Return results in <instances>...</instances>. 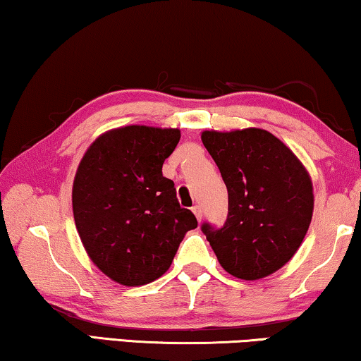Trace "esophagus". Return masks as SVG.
<instances>
[{
	"mask_svg": "<svg viewBox=\"0 0 361 361\" xmlns=\"http://www.w3.org/2000/svg\"><path fill=\"white\" fill-rule=\"evenodd\" d=\"M192 212H195L196 219L201 222V217H202V211H201V206H195V207H192Z\"/></svg>",
	"mask_w": 361,
	"mask_h": 361,
	"instance_id": "1",
	"label": "esophagus"
}]
</instances>
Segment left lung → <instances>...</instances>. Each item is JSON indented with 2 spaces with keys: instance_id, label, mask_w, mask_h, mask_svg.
Wrapping results in <instances>:
<instances>
[{
  "instance_id": "8db88e82",
  "label": "left lung",
  "mask_w": 361,
  "mask_h": 361,
  "mask_svg": "<svg viewBox=\"0 0 361 361\" xmlns=\"http://www.w3.org/2000/svg\"><path fill=\"white\" fill-rule=\"evenodd\" d=\"M201 140L229 192L226 224H202L207 242L232 276H270L294 257L311 224L314 192L306 166L265 129L204 130Z\"/></svg>"
}]
</instances>
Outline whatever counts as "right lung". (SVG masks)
<instances>
[{
	"label": "right lung",
	"instance_id": "1",
	"mask_svg": "<svg viewBox=\"0 0 361 361\" xmlns=\"http://www.w3.org/2000/svg\"><path fill=\"white\" fill-rule=\"evenodd\" d=\"M180 129L124 126L101 134L73 180L75 226L90 260L111 280L142 286L169 270L197 221L161 173Z\"/></svg>",
	"mask_w": 361,
	"mask_h": 361
}]
</instances>
